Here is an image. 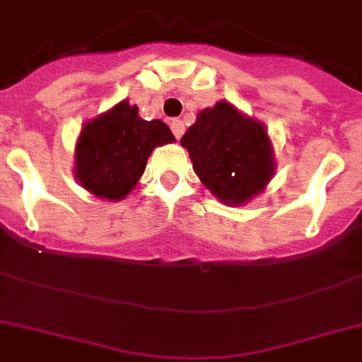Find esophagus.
<instances>
[{
    "label": "esophagus",
    "instance_id": "34e87169",
    "mask_svg": "<svg viewBox=\"0 0 362 362\" xmlns=\"http://www.w3.org/2000/svg\"><path fill=\"white\" fill-rule=\"evenodd\" d=\"M170 129H173V133H175L176 139H180V136L184 135V122L173 120V122H170Z\"/></svg>",
    "mask_w": 362,
    "mask_h": 362
}]
</instances>
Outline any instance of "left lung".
I'll return each instance as SVG.
<instances>
[{
  "instance_id": "8db88e82",
  "label": "left lung",
  "mask_w": 362,
  "mask_h": 362,
  "mask_svg": "<svg viewBox=\"0 0 362 362\" xmlns=\"http://www.w3.org/2000/svg\"><path fill=\"white\" fill-rule=\"evenodd\" d=\"M180 144L189 152L199 180L221 203H247L274 176V152L267 127L227 101L201 110Z\"/></svg>"
}]
</instances>
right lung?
I'll list each match as a JSON object with an SVG mask.
<instances>
[{
  "label": "right lung",
  "instance_id": "right-lung-1",
  "mask_svg": "<svg viewBox=\"0 0 362 362\" xmlns=\"http://www.w3.org/2000/svg\"><path fill=\"white\" fill-rule=\"evenodd\" d=\"M175 142L167 124L142 120L125 99L82 127L75 148V176L99 199L120 201L136 186L156 146Z\"/></svg>",
  "mask_w": 362,
  "mask_h": 362
}]
</instances>
